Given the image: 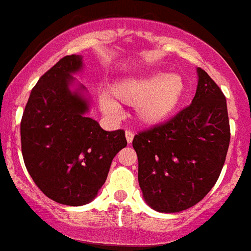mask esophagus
<instances>
[{
  "instance_id": "1",
  "label": "esophagus",
  "mask_w": 251,
  "mask_h": 251,
  "mask_svg": "<svg viewBox=\"0 0 251 251\" xmlns=\"http://www.w3.org/2000/svg\"><path fill=\"white\" fill-rule=\"evenodd\" d=\"M133 137H134L133 132H130V130H127V132H126V138H127L128 144H132V141H133Z\"/></svg>"
}]
</instances>
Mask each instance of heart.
Returning a JSON list of instances; mask_svg holds the SVG:
<instances>
[{"label": "heart", "instance_id": "b5f03b06", "mask_svg": "<svg viewBox=\"0 0 251 251\" xmlns=\"http://www.w3.org/2000/svg\"><path fill=\"white\" fill-rule=\"evenodd\" d=\"M186 82L181 74L151 72L124 76L110 88V97L101 95L99 105L107 115H115L118 103L136 106L138 122L155 127L167 122L181 106L186 96Z\"/></svg>", "mask_w": 251, "mask_h": 251}]
</instances>
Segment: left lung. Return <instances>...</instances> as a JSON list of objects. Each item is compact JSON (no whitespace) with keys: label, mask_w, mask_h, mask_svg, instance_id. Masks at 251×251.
Returning a JSON list of instances; mask_svg holds the SVG:
<instances>
[{"label":"left lung","mask_w":251,"mask_h":251,"mask_svg":"<svg viewBox=\"0 0 251 251\" xmlns=\"http://www.w3.org/2000/svg\"><path fill=\"white\" fill-rule=\"evenodd\" d=\"M196 72L191 105L132 142L142 196L156 212L178 213L198 204L225 164L231 137L226 97L205 70Z\"/></svg>","instance_id":"1"}]
</instances>
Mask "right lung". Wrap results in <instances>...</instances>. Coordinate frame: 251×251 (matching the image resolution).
<instances>
[{
	"mask_svg": "<svg viewBox=\"0 0 251 251\" xmlns=\"http://www.w3.org/2000/svg\"><path fill=\"white\" fill-rule=\"evenodd\" d=\"M80 55L65 56L30 92L20 123L23 159L41 191L69 206L88 204L105 183L114 156L127 146L124 130H105L87 114V88L74 75Z\"/></svg>",
	"mask_w": 251,
	"mask_h": 251,
	"instance_id": "add662e5",
	"label": "right lung"
}]
</instances>
